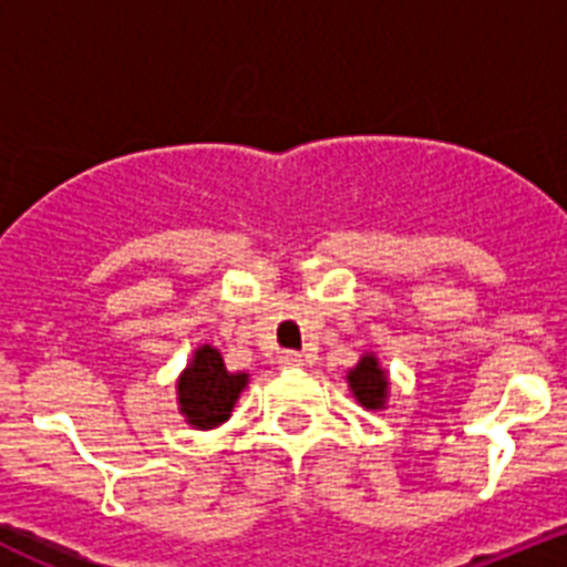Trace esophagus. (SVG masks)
I'll use <instances>...</instances> for the list:
<instances>
[{"instance_id":"1","label":"esophagus","mask_w":567,"mask_h":567,"mask_svg":"<svg viewBox=\"0 0 567 567\" xmlns=\"http://www.w3.org/2000/svg\"><path fill=\"white\" fill-rule=\"evenodd\" d=\"M278 363L284 365V369H300V365H307V354H300V352H280Z\"/></svg>"}]
</instances>
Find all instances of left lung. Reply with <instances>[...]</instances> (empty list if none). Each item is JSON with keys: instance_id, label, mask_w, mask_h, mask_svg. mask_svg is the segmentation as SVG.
<instances>
[{"instance_id": "obj_1", "label": "left lung", "mask_w": 567, "mask_h": 567, "mask_svg": "<svg viewBox=\"0 0 567 567\" xmlns=\"http://www.w3.org/2000/svg\"><path fill=\"white\" fill-rule=\"evenodd\" d=\"M349 385H352L354 398L365 405V409H383L385 400V372L378 365L372 354H365L352 372H349Z\"/></svg>"}]
</instances>
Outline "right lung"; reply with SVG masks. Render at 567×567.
<instances>
[{
    "label": "right lung",
    "instance_id": "1",
    "mask_svg": "<svg viewBox=\"0 0 567 567\" xmlns=\"http://www.w3.org/2000/svg\"><path fill=\"white\" fill-rule=\"evenodd\" d=\"M244 385H247V374L227 372L221 352L213 346H202L178 380L182 414L187 423L198 429H215L229 417Z\"/></svg>",
    "mask_w": 567,
    "mask_h": 567
}]
</instances>
